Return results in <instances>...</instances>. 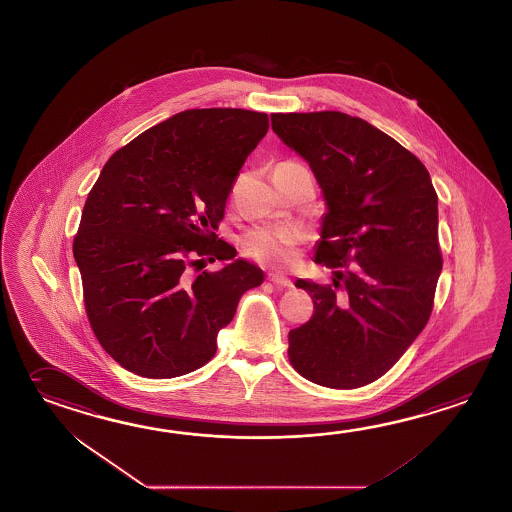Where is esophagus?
<instances>
[{
    "instance_id": "34e87169",
    "label": "esophagus",
    "mask_w": 512,
    "mask_h": 512,
    "mask_svg": "<svg viewBox=\"0 0 512 512\" xmlns=\"http://www.w3.org/2000/svg\"><path fill=\"white\" fill-rule=\"evenodd\" d=\"M269 280L274 283V285H278V287H285V289H291L292 281L289 278H285V276H281V274H269Z\"/></svg>"
}]
</instances>
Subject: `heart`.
<instances>
[{
    "instance_id": "1",
    "label": "heart",
    "mask_w": 512,
    "mask_h": 512,
    "mask_svg": "<svg viewBox=\"0 0 512 512\" xmlns=\"http://www.w3.org/2000/svg\"><path fill=\"white\" fill-rule=\"evenodd\" d=\"M298 232L291 227H256L241 240V249L260 263L285 265L294 260Z\"/></svg>"
}]
</instances>
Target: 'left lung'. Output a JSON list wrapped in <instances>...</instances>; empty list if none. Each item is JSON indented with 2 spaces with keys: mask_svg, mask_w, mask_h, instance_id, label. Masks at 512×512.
I'll return each instance as SVG.
<instances>
[{
  "mask_svg": "<svg viewBox=\"0 0 512 512\" xmlns=\"http://www.w3.org/2000/svg\"><path fill=\"white\" fill-rule=\"evenodd\" d=\"M271 121L320 185L327 211L314 260L336 269L334 285L296 280L314 314L289 332V360L312 383L356 389L389 371L429 321L443 263L438 196L425 165L361 118L291 112Z\"/></svg>",
  "mask_w": 512,
  "mask_h": 512,
  "instance_id": "obj_1",
  "label": "left lung"
}]
</instances>
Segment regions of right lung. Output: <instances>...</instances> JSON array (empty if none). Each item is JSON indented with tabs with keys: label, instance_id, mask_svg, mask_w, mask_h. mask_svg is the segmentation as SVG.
<instances>
[{
	"label": "right lung",
	"instance_id": "add662e5",
	"mask_svg": "<svg viewBox=\"0 0 512 512\" xmlns=\"http://www.w3.org/2000/svg\"><path fill=\"white\" fill-rule=\"evenodd\" d=\"M269 131L265 112H178L114 152L87 196L74 260L101 347L123 369L176 378L216 354L241 294L263 271L212 231L232 183ZM220 259L218 273L190 274Z\"/></svg>",
	"mask_w": 512,
	"mask_h": 512
}]
</instances>
